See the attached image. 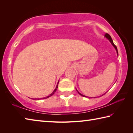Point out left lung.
<instances>
[{
  "label": "left lung",
  "instance_id": "left-lung-1",
  "mask_svg": "<svg viewBox=\"0 0 133 133\" xmlns=\"http://www.w3.org/2000/svg\"><path fill=\"white\" fill-rule=\"evenodd\" d=\"M104 36H105L106 38H107V39H108L110 41V42H111V43L112 44V46H113L114 47V48H115V50H116V51H117V54H118V50H117V46H115V45L114 44L113 42H112V39H111V36H110V35L109 34H107V33H106V34H105V35H104ZM77 91H78V90H77ZM78 92L79 94L83 96V97H86V96H84V95H82V94H81V93H79V92L78 91Z\"/></svg>",
  "mask_w": 133,
  "mask_h": 133
}]
</instances>
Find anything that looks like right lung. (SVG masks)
<instances>
[{"label": "right lung", "instance_id": "obj_1", "mask_svg": "<svg viewBox=\"0 0 133 133\" xmlns=\"http://www.w3.org/2000/svg\"><path fill=\"white\" fill-rule=\"evenodd\" d=\"M58 83H59V82H58V84H57V85H56V88H55V89L54 90V91L51 93V94L50 95H49V96H47V97H45V98H40V99H39V98H38V99H46V98H49V97H51V96H52L54 94V93H55V92L56 91V90H57V89H58Z\"/></svg>", "mask_w": 133, "mask_h": 133}]
</instances>
